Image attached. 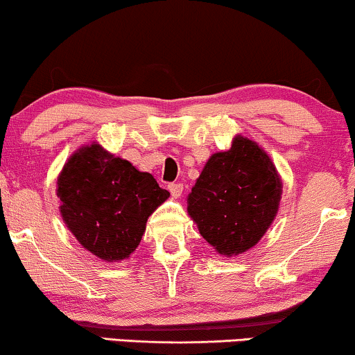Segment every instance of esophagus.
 Masks as SVG:
<instances>
[{"mask_svg": "<svg viewBox=\"0 0 355 355\" xmlns=\"http://www.w3.org/2000/svg\"><path fill=\"white\" fill-rule=\"evenodd\" d=\"M168 189H169V192H171L173 198H179V197H181V193H182V191H184L182 184H169Z\"/></svg>", "mask_w": 355, "mask_h": 355, "instance_id": "34e87169", "label": "esophagus"}]
</instances>
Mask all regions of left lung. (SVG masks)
<instances>
[{"instance_id": "1", "label": "left lung", "mask_w": 355, "mask_h": 355, "mask_svg": "<svg viewBox=\"0 0 355 355\" xmlns=\"http://www.w3.org/2000/svg\"><path fill=\"white\" fill-rule=\"evenodd\" d=\"M283 181L270 155L237 134L231 148L213 153L187 196V213L220 255L244 254L268 231Z\"/></svg>"}]
</instances>
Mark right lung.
Wrapping results in <instances>:
<instances>
[{
  "label": "right lung",
  "instance_id": "obj_1",
  "mask_svg": "<svg viewBox=\"0 0 355 355\" xmlns=\"http://www.w3.org/2000/svg\"><path fill=\"white\" fill-rule=\"evenodd\" d=\"M56 184L67 230L85 250L111 263L129 259L142 241L148 216L169 197L152 174L98 142L77 148Z\"/></svg>",
  "mask_w": 355,
  "mask_h": 355
}]
</instances>
